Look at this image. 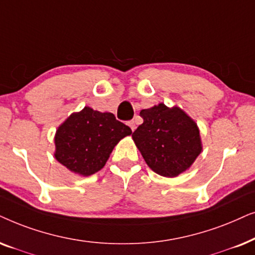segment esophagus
Masks as SVG:
<instances>
[{
    "mask_svg": "<svg viewBox=\"0 0 255 255\" xmlns=\"http://www.w3.org/2000/svg\"><path fill=\"white\" fill-rule=\"evenodd\" d=\"M128 126H129V127H130V129L131 130H135V129H136V122H135L134 120H130V121H128Z\"/></svg>",
    "mask_w": 255,
    "mask_h": 255,
    "instance_id": "34e87169",
    "label": "esophagus"
}]
</instances>
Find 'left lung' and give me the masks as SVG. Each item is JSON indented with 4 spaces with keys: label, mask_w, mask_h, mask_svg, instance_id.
Listing matches in <instances>:
<instances>
[{
    "label": "left lung",
    "mask_w": 255,
    "mask_h": 255,
    "mask_svg": "<svg viewBox=\"0 0 255 255\" xmlns=\"http://www.w3.org/2000/svg\"><path fill=\"white\" fill-rule=\"evenodd\" d=\"M143 124L133 140L151 170L164 177H176L190 168L202 151L196 122L181 108L159 104L140 112Z\"/></svg>",
    "instance_id": "1"
}]
</instances>
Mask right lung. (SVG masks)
Returning a JSON list of instances; mask_svg holds the SVG:
<instances>
[{
    "label": "right lung",
    "instance_id": "1",
    "mask_svg": "<svg viewBox=\"0 0 255 255\" xmlns=\"http://www.w3.org/2000/svg\"><path fill=\"white\" fill-rule=\"evenodd\" d=\"M130 134L114 114L85 107L58 128L54 157L74 174L93 175L104 168L118 142Z\"/></svg>",
    "mask_w": 255,
    "mask_h": 255
}]
</instances>
